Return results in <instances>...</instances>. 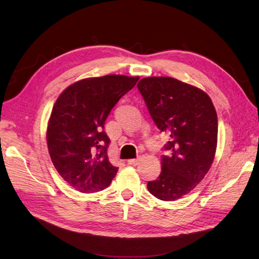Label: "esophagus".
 Returning <instances> with one entry per match:
<instances>
[{
  "label": "esophagus",
  "mask_w": 259,
  "mask_h": 259,
  "mask_svg": "<svg viewBox=\"0 0 259 259\" xmlns=\"http://www.w3.org/2000/svg\"><path fill=\"white\" fill-rule=\"evenodd\" d=\"M141 161V158L140 157H138L137 159H129L128 160V164H131V165H137V164H139V162Z\"/></svg>",
  "instance_id": "1"
}]
</instances>
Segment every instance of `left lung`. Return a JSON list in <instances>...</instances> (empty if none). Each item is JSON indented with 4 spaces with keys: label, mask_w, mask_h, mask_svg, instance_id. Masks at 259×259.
<instances>
[{
    "label": "left lung",
    "mask_w": 259,
    "mask_h": 259,
    "mask_svg": "<svg viewBox=\"0 0 259 259\" xmlns=\"http://www.w3.org/2000/svg\"><path fill=\"white\" fill-rule=\"evenodd\" d=\"M138 89L157 128L169 137L161 173L147 189L163 201L190 193L210 170L218 146V114L203 90L179 79L153 76Z\"/></svg>",
    "instance_id": "8db88e82"
}]
</instances>
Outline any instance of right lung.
Returning a JSON list of instances; mask_svg holds the SVG:
<instances>
[{
	"instance_id": "right-lung-1",
	"label": "right lung",
	"mask_w": 259,
	"mask_h": 259,
	"mask_svg": "<svg viewBox=\"0 0 259 259\" xmlns=\"http://www.w3.org/2000/svg\"><path fill=\"white\" fill-rule=\"evenodd\" d=\"M139 78L105 75L80 79L58 97L47 126L48 152L61 178L80 193L103 190L117 173L108 161L104 123Z\"/></svg>"
}]
</instances>
